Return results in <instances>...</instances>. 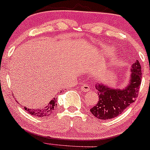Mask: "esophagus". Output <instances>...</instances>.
I'll return each instance as SVG.
<instances>
[{"mask_svg": "<svg viewBox=\"0 0 150 150\" xmlns=\"http://www.w3.org/2000/svg\"><path fill=\"white\" fill-rule=\"evenodd\" d=\"M81 89L83 92H89L90 90V86L88 85V84H84V85L81 86Z\"/></svg>", "mask_w": 150, "mask_h": 150, "instance_id": "obj_1", "label": "esophagus"}]
</instances>
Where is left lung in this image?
<instances>
[{
    "instance_id": "left-lung-1",
    "label": "left lung",
    "mask_w": 150,
    "mask_h": 150,
    "mask_svg": "<svg viewBox=\"0 0 150 150\" xmlns=\"http://www.w3.org/2000/svg\"><path fill=\"white\" fill-rule=\"evenodd\" d=\"M131 71L130 81L125 89H115L101 84H96L99 100L90 109L96 118L102 120L115 118L135 101L142 82L141 65L138 60L133 63Z\"/></svg>"
}]
</instances>
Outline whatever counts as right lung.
Segmentation results:
<instances>
[{"label":"right lung","instance_id":"obj_1","mask_svg":"<svg viewBox=\"0 0 150 150\" xmlns=\"http://www.w3.org/2000/svg\"><path fill=\"white\" fill-rule=\"evenodd\" d=\"M57 98H54L44 108H42L40 109H29L24 107V109L31 115L34 116L42 118V117H47L52 114L55 111L57 106Z\"/></svg>","mask_w":150,"mask_h":150}]
</instances>
